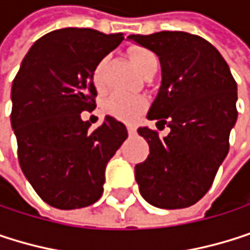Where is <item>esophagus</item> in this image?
Returning <instances> with one entry per match:
<instances>
[{
	"mask_svg": "<svg viewBox=\"0 0 250 250\" xmlns=\"http://www.w3.org/2000/svg\"><path fill=\"white\" fill-rule=\"evenodd\" d=\"M127 132H129V135H135L136 133V127L132 126V124H129V126H127Z\"/></svg>",
	"mask_w": 250,
	"mask_h": 250,
	"instance_id": "obj_1",
	"label": "esophagus"
}]
</instances>
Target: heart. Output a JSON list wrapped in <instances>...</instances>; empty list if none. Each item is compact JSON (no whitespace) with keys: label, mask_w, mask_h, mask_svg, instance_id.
Wrapping results in <instances>:
<instances>
[{"label":"heart","mask_w":250,"mask_h":250,"mask_svg":"<svg viewBox=\"0 0 250 250\" xmlns=\"http://www.w3.org/2000/svg\"><path fill=\"white\" fill-rule=\"evenodd\" d=\"M129 55H130V60H132L135 68L141 74H144V71L148 70L152 64L158 62L157 55L152 51L142 48V46H132L129 49ZM105 65H106V58H102L101 61H98V64L95 65L93 73H92L93 83L98 89H102V86H104ZM145 106H146V102L144 98L126 95V93H118V92L112 93L106 99V104H105V108L111 115H114L120 120H126V121L135 120L145 109Z\"/></svg>","instance_id":"heart-1"}]
</instances>
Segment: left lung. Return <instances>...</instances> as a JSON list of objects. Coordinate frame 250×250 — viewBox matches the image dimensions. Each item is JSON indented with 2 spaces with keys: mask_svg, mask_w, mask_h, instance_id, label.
Masks as SVG:
<instances>
[{
  "mask_svg": "<svg viewBox=\"0 0 250 250\" xmlns=\"http://www.w3.org/2000/svg\"><path fill=\"white\" fill-rule=\"evenodd\" d=\"M127 39L160 58L161 84L146 117L170 127L164 138L138 129L151 151L135 167L139 192L157 208L190 207L209 190L229 154L237 84L217 48L198 35L157 32Z\"/></svg>",
  "mask_w": 250,
  "mask_h": 250,
  "instance_id": "1",
  "label": "left lung"
}]
</instances>
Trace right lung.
Returning a JSON list of instances; mask_svg holds the SVG:
<instances>
[{
  "label": "right lung",
  "mask_w": 250,
  "mask_h": 250,
  "mask_svg": "<svg viewBox=\"0 0 250 250\" xmlns=\"http://www.w3.org/2000/svg\"><path fill=\"white\" fill-rule=\"evenodd\" d=\"M123 39V33L93 29L49 32L30 46L13 80L19 163L35 192L54 208L95 204L108 161L127 139L126 126L111 115L95 130L80 117L95 106V65Z\"/></svg>",
  "instance_id": "1"
}]
</instances>
